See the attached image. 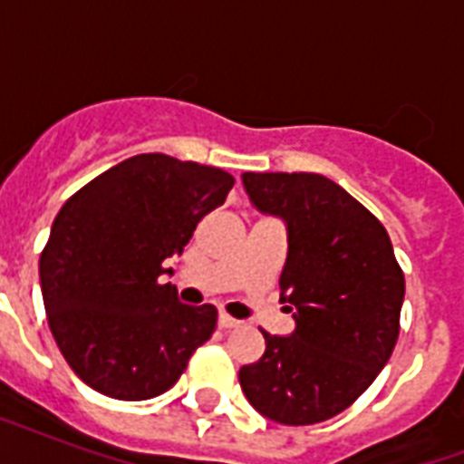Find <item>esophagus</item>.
Instances as JSON below:
<instances>
[{
    "mask_svg": "<svg viewBox=\"0 0 464 464\" xmlns=\"http://www.w3.org/2000/svg\"><path fill=\"white\" fill-rule=\"evenodd\" d=\"M238 324H240V320H236V317L226 315V313H221V315H218V327H221V330H233V327H238Z\"/></svg>",
    "mask_w": 464,
    "mask_h": 464,
    "instance_id": "obj_1",
    "label": "esophagus"
}]
</instances>
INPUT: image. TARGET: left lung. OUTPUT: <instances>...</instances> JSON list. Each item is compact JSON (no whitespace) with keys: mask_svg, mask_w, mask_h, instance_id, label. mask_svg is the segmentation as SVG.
I'll list each match as a JSON object with an SVG mask.
<instances>
[{"mask_svg":"<svg viewBox=\"0 0 464 464\" xmlns=\"http://www.w3.org/2000/svg\"><path fill=\"white\" fill-rule=\"evenodd\" d=\"M243 185L262 214L286 224L279 289L296 330H262L267 349L240 368V388L276 424H320L356 402L388 363L404 275L381 221L330 178L243 173Z\"/></svg>","mask_w":464,"mask_h":464,"instance_id":"8db88e82","label":"left lung"}]
</instances>
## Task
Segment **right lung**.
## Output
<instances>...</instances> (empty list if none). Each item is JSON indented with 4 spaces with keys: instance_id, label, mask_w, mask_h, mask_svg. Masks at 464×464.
Masks as SVG:
<instances>
[{
    "instance_id": "1",
    "label": "right lung",
    "mask_w": 464,
    "mask_h": 464,
    "mask_svg": "<svg viewBox=\"0 0 464 464\" xmlns=\"http://www.w3.org/2000/svg\"><path fill=\"white\" fill-rule=\"evenodd\" d=\"M233 182L221 168L140 154L64 202L40 289L54 342L89 388L130 402L160 395L211 337L217 308L180 304L159 276Z\"/></svg>"
}]
</instances>
